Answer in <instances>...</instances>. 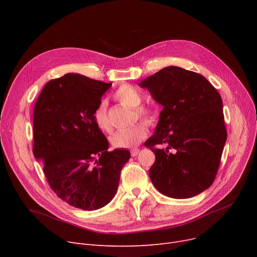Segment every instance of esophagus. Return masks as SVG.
Segmentation results:
<instances>
[{"instance_id":"1","label":"esophagus","mask_w":257,"mask_h":257,"mask_svg":"<svg viewBox=\"0 0 257 257\" xmlns=\"http://www.w3.org/2000/svg\"><path fill=\"white\" fill-rule=\"evenodd\" d=\"M139 153H140V150H139V149H133V150H131V156H132V157L137 156Z\"/></svg>"}]
</instances>
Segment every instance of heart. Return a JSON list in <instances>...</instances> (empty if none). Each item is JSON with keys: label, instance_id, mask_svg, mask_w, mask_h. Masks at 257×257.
<instances>
[{"label": "heart", "instance_id": "1", "mask_svg": "<svg viewBox=\"0 0 257 257\" xmlns=\"http://www.w3.org/2000/svg\"><path fill=\"white\" fill-rule=\"evenodd\" d=\"M114 98L120 104L134 108V113L138 115V117L145 120L146 123H152L154 120L155 112L152 108L148 106H140L143 101V97L139 89L134 86L129 84L119 86L114 92ZM93 120L99 130L103 132L111 131L112 128L107 116L105 102H101L96 108L93 112ZM147 134L148 131L146 126L144 124H138L131 128L116 131L110 138V142L115 148H134L146 139Z\"/></svg>", "mask_w": 257, "mask_h": 257}]
</instances>
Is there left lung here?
Segmentation results:
<instances>
[{
    "label": "left lung",
    "mask_w": 257,
    "mask_h": 257,
    "mask_svg": "<svg viewBox=\"0 0 257 257\" xmlns=\"http://www.w3.org/2000/svg\"><path fill=\"white\" fill-rule=\"evenodd\" d=\"M140 86L164 107L155 133L145 143L155 154L149 171L153 185L174 199L204 192L217 175L227 140L220 93L204 76L172 65Z\"/></svg>",
    "instance_id": "8db88e82"
}]
</instances>
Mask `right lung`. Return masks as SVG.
Segmentation results:
<instances>
[{"label": "right lung", "mask_w": 257, "mask_h": 257, "mask_svg": "<svg viewBox=\"0 0 257 257\" xmlns=\"http://www.w3.org/2000/svg\"><path fill=\"white\" fill-rule=\"evenodd\" d=\"M111 83L65 74L45 85L33 112V154L43 161L47 180L67 204L96 210L114 197L125 149L108 151L93 112Z\"/></svg>", "instance_id": "add662e5"}]
</instances>
